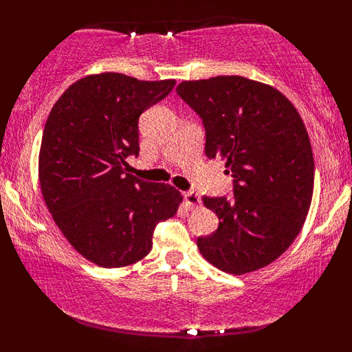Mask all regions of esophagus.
Instances as JSON below:
<instances>
[{"mask_svg":"<svg viewBox=\"0 0 352 352\" xmlns=\"http://www.w3.org/2000/svg\"><path fill=\"white\" fill-rule=\"evenodd\" d=\"M184 200H186V204H187V206H189V208H195V206H199L200 201H201L199 194H195V192H192V190L184 192Z\"/></svg>","mask_w":352,"mask_h":352,"instance_id":"1","label":"esophagus"}]
</instances>
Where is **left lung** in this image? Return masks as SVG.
<instances>
[{
	"label": "left lung",
	"instance_id": "8db88e82",
	"mask_svg": "<svg viewBox=\"0 0 352 352\" xmlns=\"http://www.w3.org/2000/svg\"><path fill=\"white\" fill-rule=\"evenodd\" d=\"M179 98L205 126V153L226 162L234 197H204L219 219L197 239L206 261L247 274L280 256L300 234L314 190V158L305 123L272 86L243 76L182 81Z\"/></svg>",
	"mask_w": 352,
	"mask_h": 352
}]
</instances>
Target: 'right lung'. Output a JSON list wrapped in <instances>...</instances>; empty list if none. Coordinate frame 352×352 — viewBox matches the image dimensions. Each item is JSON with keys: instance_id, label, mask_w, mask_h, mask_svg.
I'll use <instances>...</instances> for the list:
<instances>
[{"instance_id": "obj_1", "label": "right lung", "mask_w": 352, "mask_h": 352, "mask_svg": "<svg viewBox=\"0 0 352 352\" xmlns=\"http://www.w3.org/2000/svg\"><path fill=\"white\" fill-rule=\"evenodd\" d=\"M175 85L89 75L60 96L46 120L38 162L43 199L72 247L100 267L147 256L157 224L181 204L175 187L139 179L126 163L139 155L141 113Z\"/></svg>"}]
</instances>
